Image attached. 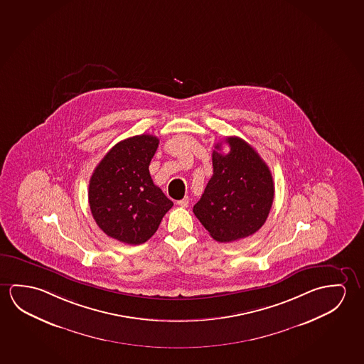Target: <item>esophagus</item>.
Here are the masks:
<instances>
[{
    "instance_id": "1",
    "label": "esophagus",
    "mask_w": 364,
    "mask_h": 364,
    "mask_svg": "<svg viewBox=\"0 0 364 364\" xmlns=\"http://www.w3.org/2000/svg\"><path fill=\"white\" fill-rule=\"evenodd\" d=\"M177 205L181 206V208H187V206H188V197H185V198H182V200H178V201H177Z\"/></svg>"
}]
</instances>
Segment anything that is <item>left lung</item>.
<instances>
[{
  "label": "left lung",
  "mask_w": 364,
  "mask_h": 364,
  "mask_svg": "<svg viewBox=\"0 0 364 364\" xmlns=\"http://www.w3.org/2000/svg\"><path fill=\"white\" fill-rule=\"evenodd\" d=\"M228 154L213 151L214 174L193 214L216 242L253 235L266 223L274 198L271 171L252 145L237 136L226 138Z\"/></svg>",
  "instance_id": "1"
}]
</instances>
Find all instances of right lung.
<instances>
[{
  "mask_svg": "<svg viewBox=\"0 0 364 364\" xmlns=\"http://www.w3.org/2000/svg\"><path fill=\"white\" fill-rule=\"evenodd\" d=\"M158 144L159 139L149 134L122 140L91 176L88 202L93 219L106 235L119 242H146L173 206L150 177V161Z\"/></svg>",
  "mask_w": 364,
  "mask_h": 364,
  "instance_id": "obj_1",
  "label": "right lung"
}]
</instances>
